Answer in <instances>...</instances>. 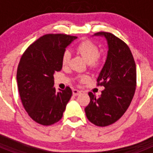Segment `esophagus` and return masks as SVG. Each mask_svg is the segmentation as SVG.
<instances>
[{"instance_id":"obj_1","label":"esophagus","mask_w":153,"mask_h":153,"mask_svg":"<svg viewBox=\"0 0 153 153\" xmlns=\"http://www.w3.org/2000/svg\"><path fill=\"white\" fill-rule=\"evenodd\" d=\"M80 93H81L80 90H77V89H74V90H73V94H74V96L79 95Z\"/></svg>"}]
</instances>
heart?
<instances>
[{"label": "heart", "instance_id": "b5f03b06", "mask_svg": "<svg viewBox=\"0 0 153 153\" xmlns=\"http://www.w3.org/2000/svg\"><path fill=\"white\" fill-rule=\"evenodd\" d=\"M76 50L86 60L90 65L96 66L98 64V56L100 55V50L95 43L90 40H85L79 42L76 47ZM70 58V53L68 51L63 52L61 58V63L63 67L67 66L69 63ZM81 80H86L88 76L86 75H82L79 76Z\"/></svg>", "mask_w": 153, "mask_h": 153}]
</instances>
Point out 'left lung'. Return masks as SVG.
Listing matches in <instances>:
<instances>
[{
    "label": "left lung",
    "instance_id": "8db88e82",
    "mask_svg": "<svg viewBox=\"0 0 153 153\" xmlns=\"http://www.w3.org/2000/svg\"><path fill=\"white\" fill-rule=\"evenodd\" d=\"M108 44V53L97 78V86L105 87L101 95L88 93L90 102L85 108L86 117L98 126L117 122L125 113L132 101L136 86V67L129 47L111 33L98 32Z\"/></svg>",
    "mask_w": 153,
    "mask_h": 153
}]
</instances>
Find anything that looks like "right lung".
Masks as SVG:
<instances>
[{"label": "right lung", "mask_w": 153, "mask_h": 153, "mask_svg": "<svg viewBox=\"0 0 153 153\" xmlns=\"http://www.w3.org/2000/svg\"><path fill=\"white\" fill-rule=\"evenodd\" d=\"M76 38L63 33L44 35L21 56L17 71L19 93L25 110L37 123L52 125L63 117L73 93L69 86L56 91L53 74L61 70L62 55Z\"/></svg>", "instance_id": "right-lung-1"}]
</instances>
